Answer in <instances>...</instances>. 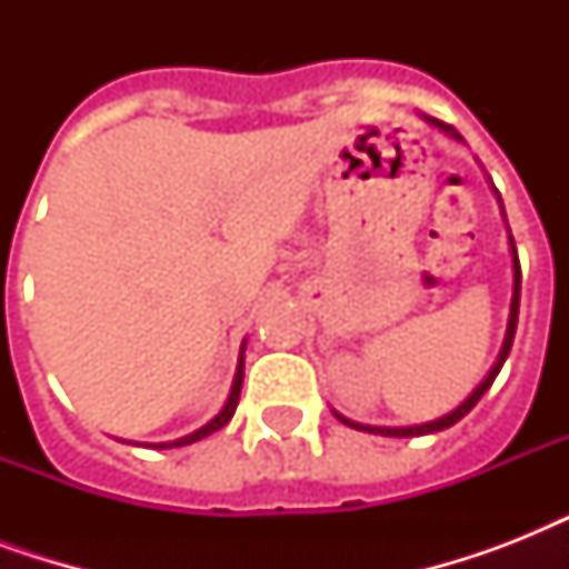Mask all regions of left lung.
<instances>
[{
	"label": "left lung",
	"mask_w": 569,
	"mask_h": 569,
	"mask_svg": "<svg viewBox=\"0 0 569 569\" xmlns=\"http://www.w3.org/2000/svg\"><path fill=\"white\" fill-rule=\"evenodd\" d=\"M433 127H440L442 132H449L451 138H458V141H463L460 138V132L455 127H449V123H442V120H431ZM511 253H513V298H511V319H508V337H505V346H502V355H499V360H496V366L490 369V375H487L485 380H481V387L472 392V396L463 401V405L458 407V410H451V413L440 416V419H433V422H425V425H410V428H375V425H360V422H351V419H342L346 425H351V428H357V431H369V433H380V437H422V433H433V431H442V428H451L455 422H460L463 416L472 410V407L481 401V396H485L487 389H490V383L496 380V375H499V369H502V363L508 360V351H511V342H513V333H517V316H520V259H517V244H513L511 239Z\"/></svg>",
	"instance_id": "1"
}]
</instances>
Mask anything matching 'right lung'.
I'll return each mask as SVG.
<instances>
[{"mask_svg":"<svg viewBox=\"0 0 569 569\" xmlns=\"http://www.w3.org/2000/svg\"><path fill=\"white\" fill-rule=\"evenodd\" d=\"M244 351V348H241ZM241 378H244V363L239 360V369H236V380H232V389H230V398H227V405H223V410L218 416H214L212 422H206L203 428H197L194 433H189V437H182V440H173V442H162L159 449H171V446H189V442H197L203 440V437H209V433H214L218 428H223V425L230 422L232 413H236V405H239V392H241Z\"/></svg>","mask_w":569,"mask_h":569,"instance_id":"add662e5","label":"right lung"}]
</instances>
